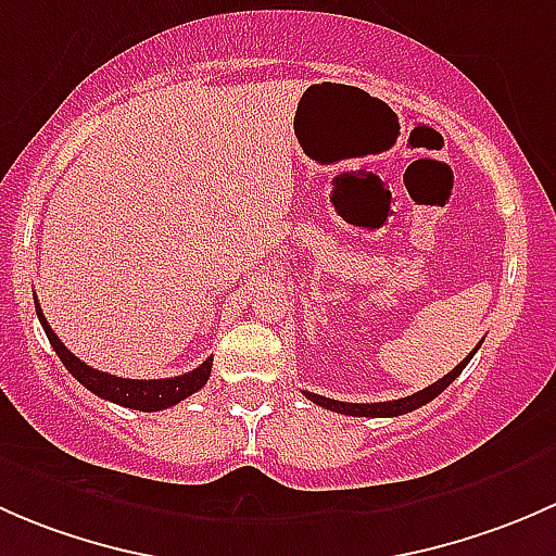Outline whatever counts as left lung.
<instances>
[{
	"mask_svg": "<svg viewBox=\"0 0 556 556\" xmlns=\"http://www.w3.org/2000/svg\"><path fill=\"white\" fill-rule=\"evenodd\" d=\"M479 346L481 344H476V350H479ZM476 350L470 352V355L465 357V361L459 363V366H454L444 379H439V382H435V384L425 387V390L414 392V395H408V397H397V401H384V403H344V401H333V397L314 395V392H304V395L309 397L312 403H317V406L330 408V412H336V414H350V417H397V414L414 412V408L425 406V403L433 401L435 395H441V392H444L446 387H450L454 379H457L459 374H463V368L468 366L470 357L476 355Z\"/></svg>",
	"mask_w": 556,
	"mask_h": 556,
	"instance_id": "8db88e82",
	"label": "left lung"
}]
</instances>
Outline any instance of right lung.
Masks as SVG:
<instances>
[{"label":"right lung","instance_id":"right-lung-1","mask_svg":"<svg viewBox=\"0 0 556 556\" xmlns=\"http://www.w3.org/2000/svg\"><path fill=\"white\" fill-rule=\"evenodd\" d=\"M37 306V317L42 323L45 336H48L50 346L55 350V355L61 357V363L66 366V371L77 379L83 387L93 392V395L104 397V401L121 403L126 408H137V412H161V408H169L174 403L185 401L188 395L199 392L201 387L206 384L212 371V357L210 361L201 363L199 368L193 371L182 374V377H172V379H123V377H112L106 371H97V368L86 366L80 357L72 355L70 350L64 346V341L53 333V328L45 319L42 309Z\"/></svg>","mask_w":556,"mask_h":556}]
</instances>
